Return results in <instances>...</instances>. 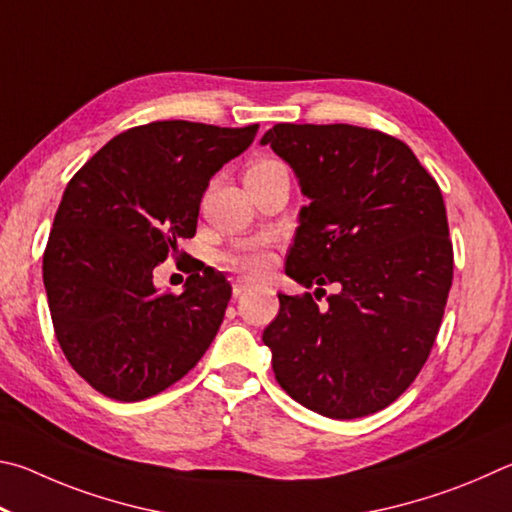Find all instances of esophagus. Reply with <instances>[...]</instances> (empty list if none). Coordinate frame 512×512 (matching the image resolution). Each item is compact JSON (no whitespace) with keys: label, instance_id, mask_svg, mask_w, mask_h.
<instances>
[{"label":"esophagus","instance_id":"esophagus-1","mask_svg":"<svg viewBox=\"0 0 512 512\" xmlns=\"http://www.w3.org/2000/svg\"><path fill=\"white\" fill-rule=\"evenodd\" d=\"M247 290H251V283L240 281V279L233 283V297H240V294H245Z\"/></svg>","mask_w":512,"mask_h":512}]
</instances>
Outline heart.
<instances>
[{"label": "heart", "mask_w": 512, "mask_h": 512, "mask_svg": "<svg viewBox=\"0 0 512 512\" xmlns=\"http://www.w3.org/2000/svg\"><path fill=\"white\" fill-rule=\"evenodd\" d=\"M281 166L279 161H272V159H261V161H254L247 168V175H254V173H263V170H270ZM227 265L231 270H236L245 276H261L267 267H270V254H265L261 249H242L236 251V254L227 256Z\"/></svg>", "instance_id": "obj_1"}]
</instances>
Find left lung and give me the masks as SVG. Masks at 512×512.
<instances>
[{"mask_svg":"<svg viewBox=\"0 0 512 512\" xmlns=\"http://www.w3.org/2000/svg\"><path fill=\"white\" fill-rule=\"evenodd\" d=\"M299 179L285 274L312 294H279L265 328L272 369L303 407L351 420L389 407L427 362L452 288V240L436 179L389 134L333 123H276L261 139ZM315 292V294H317Z\"/></svg>","mask_w":512,"mask_h":512,"instance_id":"obj_1","label":"left lung"}]
</instances>
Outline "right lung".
<instances>
[{"instance_id":"obj_1","label":"right lung","mask_w":512,"mask_h":512,"mask_svg":"<svg viewBox=\"0 0 512 512\" xmlns=\"http://www.w3.org/2000/svg\"><path fill=\"white\" fill-rule=\"evenodd\" d=\"M258 132L155 121L107 141L71 177L44 249L42 276L62 353L103 396H157L200 362L231 299L202 267L182 294L157 292L152 270L193 238L202 195Z\"/></svg>"}]
</instances>
